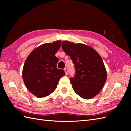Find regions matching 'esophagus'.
<instances>
[{
  "mask_svg": "<svg viewBox=\"0 0 131 131\" xmlns=\"http://www.w3.org/2000/svg\"><path fill=\"white\" fill-rule=\"evenodd\" d=\"M64 71H65V74H66V75L68 74V69L67 68L64 69Z\"/></svg>",
  "mask_w": 131,
  "mask_h": 131,
  "instance_id": "1",
  "label": "esophagus"
}]
</instances>
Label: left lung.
<instances>
[{"mask_svg": "<svg viewBox=\"0 0 131 131\" xmlns=\"http://www.w3.org/2000/svg\"><path fill=\"white\" fill-rule=\"evenodd\" d=\"M62 48L73 60L76 70L70 80L77 94L91 99L98 94L107 79V73L101 57L91 47L82 43L63 41Z\"/></svg>", "mask_w": 131, "mask_h": 131, "instance_id": "8db88e82", "label": "left lung"}]
</instances>
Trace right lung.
<instances>
[{"label":"right lung","mask_w":131,"mask_h":131,"mask_svg":"<svg viewBox=\"0 0 131 131\" xmlns=\"http://www.w3.org/2000/svg\"><path fill=\"white\" fill-rule=\"evenodd\" d=\"M60 40L41 44L30 53L25 62L23 79L26 88L38 98L49 95L57 88L63 70L57 69L56 56L61 47Z\"/></svg>","instance_id":"right-lung-1"}]
</instances>
